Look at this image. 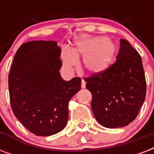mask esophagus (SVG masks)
I'll use <instances>...</instances> for the list:
<instances>
[{"label": "esophagus", "instance_id": "1", "mask_svg": "<svg viewBox=\"0 0 154 154\" xmlns=\"http://www.w3.org/2000/svg\"><path fill=\"white\" fill-rule=\"evenodd\" d=\"M85 84H86V83H85V82L84 80H82V89H85Z\"/></svg>", "mask_w": 154, "mask_h": 154}]
</instances>
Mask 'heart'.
I'll return each mask as SVG.
<instances>
[{"label":"heart","mask_w":154,"mask_h":154,"mask_svg":"<svg viewBox=\"0 0 154 154\" xmlns=\"http://www.w3.org/2000/svg\"><path fill=\"white\" fill-rule=\"evenodd\" d=\"M117 53L116 45L105 37H97L75 41L72 49L63 48L61 60L66 70H72L82 57V68L90 74L105 72L112 65Z\"/></svg>","instance_id":"1"}]
</instances>
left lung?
I'll use <instances>...</instances> for the list:
<instances>
[{
    "label": "left lung",
    "mask_w": 154,
    "mask_h": 154,
    "mask_svg": "<svg viewBox=\"0 0 154 154\" xmlns=\"http://www.w3.org/2000/svg\"><path fill=\"white\" fill-rule=\"evenodd\" d=\"M97 121L106 128L126 126L138 114L146 94V82L138 52L120 40L117 60L105 72L85 77Z\"/></svg>",
    "instance_id": "left-lung-1"
}]
</instances>
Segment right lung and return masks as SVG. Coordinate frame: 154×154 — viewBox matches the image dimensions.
<instances>
[{
  "label": "right lung",
  "mask_w": 154,
  "mask_h": 154,
  "mask_svg": "<svg viewBox=\"0 0 154 154\" xmlns=\"http://www.w3.org/2000/svg\"><path fill=\"white\" fill-rule=\"evenodd\" d=\"M56 42L24 43L16 53L8 75L11 107L15 117L37 136H50L65 127L69 101L81 89L82 80L65 82Z\"/></svg>",
  "instance_id": "1"
}]
</instances>
